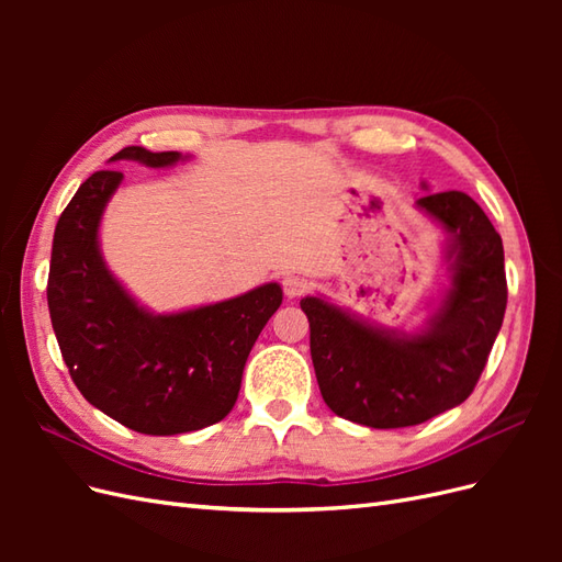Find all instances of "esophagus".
<instances>
[{
  "mask_svg": "<svg viewBox=\"0 0 562 562\" xmlns=\"http://www.w3.org/2000/svg\"><path fill=\"white\" fill-rule=\"evenodd\" d=\"M307 288H310V283H307V279H302V277L288 274V277L283 279V293H285V297H291V300L307 293Z\"/></svg>",
  "mask_w": 562,
  "mask_h": 562,
  "instance_id": "obj_1",
  "label": "esophagus"
}]
</instances>
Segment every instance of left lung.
Listing matches in <instances>:
<instances>
[{
	"label": "left lung",
	"instance_id": "8db88e82",
	"mask_svg": "<svg viewBox=\"0 0 562 562\" xmlns=\"http://www.w3.org/2000/svg\"><path fill=\"white\" fill-rule=\"evenodd\" d=\"M427 187V184H424ZM448 232L450 285L417 333L378 328L323 297H304L321 396L372 429L415 427L464 403L479 382L506 312L502 236L464 192L417 199Z\"/></svg>",
	"mask_w": 562,
	"mask_h": 562
}]
</instances>
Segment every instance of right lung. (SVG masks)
Returning <instances> with one entry per match:
<instances>
[{"mask_svg": "<svg viewBox=\"0 0 562 562\" xmlns=\"http://www.w3.org/2000/svg\"><path fill=\"white\" fill-rule=\"evenodd\" d=\"M166 168L180 151L124 147L110 161ZM122 173H93L63 211L48 269V314L70 378L98 411L147 436L196 431L225 419L255 339L283 300L279 283L178 314L140 307L108 269L100 217Z\"/></svg>", "mask_w": 562, "mask_h": 562, "instance_id": "1", "label": "right lung"}]
</instances>
